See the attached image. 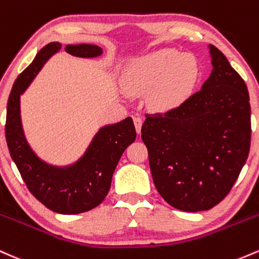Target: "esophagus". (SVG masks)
I'll use <instances>...</instances> for the list:
<instances>
[{
  "mask_svg": "<svg viewBox=\"0 0 259 259\" xmlns=\"http://www.w3.org/2000/svg\"><path fill=\"white\" fill-rule=\"evenodd\" d=\"M134 124L136 127V132H138V134H140L141 126H143V119H141L140 116H134Z\"/></svg>",
  "mask_w": 259,
  "mask_h": 259,
  "instance_id": "obj_1",
  "label": "esophagus"
}]
</instances>
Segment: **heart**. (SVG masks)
<instances>
[{
  "mask_svg": "<svg viewBox=\"0 0 259 259\" xmlns=\"http://www.w3.org/2000/svg\"><path fill=\"white\" fill-rule=\"evenodd\" d=\"M199 77L197 59L176 49H158L129 65L125 86L130 92L150 90L153 106L161 109L176 107L192 92Z\"/></svg>",
  "mask_w": 259,
  "mask_h": 259,
  "instance_id": "obj_1",
  "label": "heart"
}]
</instances>
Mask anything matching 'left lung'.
Instances as JSON below:
<instances>
[{"label": "left lung", "instance_id": "8db88e82", "mask_svg": "<svg viewBox=\"0 0 259 259\" xmlns=\"http://www.w3.org/2000/svg\"><path fill=\"white\" fill-rule=\"evenodd\" d=\"M209 49L212 71L201 90L164 113L145 114L141 127L156 189L190 212L211 209L229 194L251 146L245 81L217 47Z\"/></svg>", "mask_w": 259, "mask_h": 259}]
</instances>
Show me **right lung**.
Listing matches in <instances>:
<instances>
[{
  "instance_id": "right-lung-1",
  "label": "right lung",
  "mask_w": 259,
  "mask_h": 259,
  "mask_svg": "<svg viewBox=\"0 0 259 259\" xmlns=\"http://www.w3.org/2000/svg\"><path fill=\"white\" fill-rule=\"evenodd\" d=\"M60 49V42L45 45L14 81L7 103L6 141L25 186L42 205L59 214H79L98 206L107 197L116 164L125 149L135 141L136 130L130 116L102 127L83 157L70 167L50 166L36 157L22 129L19 96L45 61ZM65 51L79 58H95L102 54L101 48L91 44L66 45Z\"/></svg>"
}]
</instances>
